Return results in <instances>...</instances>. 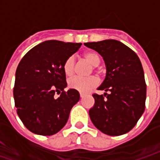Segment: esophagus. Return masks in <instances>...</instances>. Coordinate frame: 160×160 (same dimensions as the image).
Instances as JSON below:
<instances>
[{
    "label": "esophagus",
    "mask_w": 160,
    "mask_h": 160,
    "mask_svg": "<svg viewBox=\"0 0 160 160\" xmlns=\"http://www.w3.org/2000/svg\"><path fill=\"white\" fill-rule=\"evenodd\" d=\"M84 96H85V94L81 93V92H80V98H83Z\"/></svg>",
    "instance_id": "34e87169"
}]
</instances>
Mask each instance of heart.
<instances>
[{
	"label": "heart",
	"mask_w": 160,
	"mask_h": 160,
	"mask_svg": "<svg viewBox=\"0 0 160 160\" xmlns=\"http://www.w3.org/2000/svg\"><path fill=\"white\" fill-rule=\"evenodd\" d=\"M84 58L88 61L94 67H97L100 63V57L97 53L88 51L84 53ZM63 72L67 76H73L75 73V59L73 56L67 58L63 63ZM99 83L98 78L96 76L89 77H73L68 80V87L73 90L80 92L82 93H87L97 87Z\"/></svg>",
	"instance_id": "b5f03b06"
}]
</instances>
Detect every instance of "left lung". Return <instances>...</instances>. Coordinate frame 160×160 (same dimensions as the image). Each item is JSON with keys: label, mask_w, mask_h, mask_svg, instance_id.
I'll use <instances>...</instances> for the list:
<instances>
[{"label": "left lung", "mask_w": 160, "mask_h": 160, "mask_svg": "<svg viewBox=\"0 0 160 160\" xmlns=\"http://www.w3.org/2000/svg\"><path fill=\"white\" fill-rule=\"evenodd\" d=\"M85 45L103 56L106 77L92 94L95 104L89 111L94 126L104 134L118 136L126 134L137 123L146 106L147 85L144 71L136 53L113 39L86 42Z\"/></svg>", "instance_id": "8db88e82"}]
</instances>
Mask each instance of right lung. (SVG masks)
<instances>
[{
	"label": "right lung",
	"mask_w": 160,
	"mask_h": 160,
	"mask_svg": "<svg viewBox=\"0 0 160 160\" xmlns=\"http://www.w3.org/2000/svg\"><path fill=\"white\" fill-rule=\"evenodd\" d=\"M80 46V42L45 41L30 49L19 62L13 87L14 104L17 114L31 132L52 135L67 123L80 94L73 89L64 91L67 82L62 67Z\"/></svg>",
	"instance_id": "right-lung-1"
}]
</instances>
